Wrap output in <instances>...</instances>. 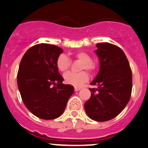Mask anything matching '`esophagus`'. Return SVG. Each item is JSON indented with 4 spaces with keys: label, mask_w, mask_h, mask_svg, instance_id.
I'll return each mask as SVG.
<instances>
[{
    "label": "esophagus",
    "mask_w": 148,
    "mask_h": 148,
    "mask_svg": "<svg viewBox=\"0 0 148 148\" xmlns=\"http://www.w3.org/2000/svg\"><path fill=\"white\" fill-rule=\"evenodd\" d=\"M80 89H81V87H77V86L74 87V91H75V92H78V91H79Z\"/></svg>",
    "instance_id": "34e87169"
}]
</instances>
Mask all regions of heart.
Here are the masks:
<instances>
[{
	"instance_id": "obj_1",
	"label": "heart",
	"mask_w": 148,
	"mask_h": 148,
	"mask_svg": "<svg viewBox=\"0 0 148 148\" xmlns=\"http://www.w3.org/2000/svg\"><path fill=\"white\" fill-rule=\"evenodd\" d=\"M74 57L82 62L80 64L79 70L86 69L91 73H93L96 70V64L92 62V57L90 55L84 51H79L74 53ZM56 67L60 71L64 72L69 68L71 65V60L65 54H60L58 56L56 62ZM65 82L69 84H71L75 86H80L88 81L89 75L84 71L79 72H69L64 75Z\"/></svg>"
}]
</instances>
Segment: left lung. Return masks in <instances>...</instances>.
<instances>
[{
  "label": "left lung",
  "mask_w": 148,
  "mask_h": 148,
  "mask_svg": "<svg viewBox=\"0 0 148 148\" xmlns=\"http://www.w3.org/2000/svg\"><path fill=\"white\" fill-rule=\"evenodd\" d=\"M99 70L90 84L91 97L84 104L86 114L92 120L105 122L117 117L131 97L132 71L123 51L110 43L97 44Z\"/></svg>",
  "instance_id": "obj_1"
}]
</instances>
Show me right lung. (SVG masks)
Returning a JSON list of instances; mask_svg holds the SVG:
<instances>
[{
	"label": "right lung",
	"mask_w": 148,
	"mask_h": 148,
	"mask_svg": "<svg viewBox=\"0 0 148 148\" xmlns=\"http://www.w3.org/2000/svg\"><path fill=\"white\" fill-rule=\"evenodd\" d=\"M61 48L40 44L28 49L21 61L17 83L22 100L32 114L43 120L60 117L74 86L62 84L56 62Z\"/></svg>",
	"instance_id": "add662e5"
}]
</instances>
